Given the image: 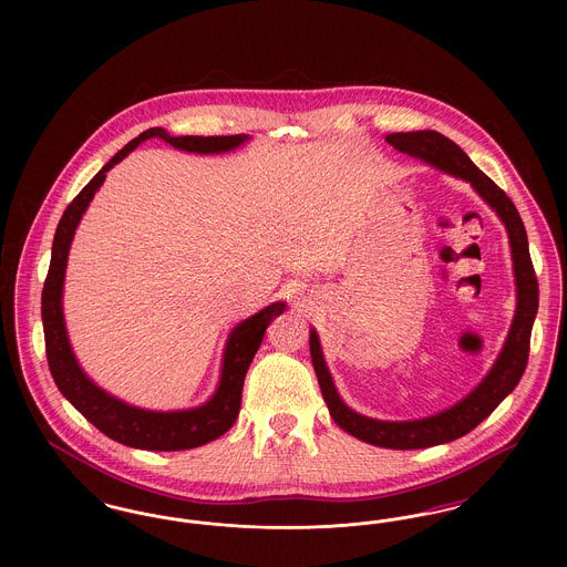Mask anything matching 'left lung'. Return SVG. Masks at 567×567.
<instances>
[{"mask_svg": "<svg viewBox=\"0 0 567 567\" xmlns=\"http://www.w3.org/2000/svg\"><path fill=\"white\" fill-rule=\"evenodd\" d=\"M386 142L398 148L400 153H408L412 157L425 159L435 167L458 176L463 181H470L472 187L483 195L486 204L504 220L511 248H513L514 276H516V315L513 327L506 340V347L499 354L497 363L488 372V377L472 391L463 402L453 405L446 412H440L430 419L410 421V423H384L374 421L368 416H361L347 408L340 400L331 377L327 372L323 361V352L317 333H310V354L312 365L319 378L324 402L329 408L331 419L354 437L382 446V449H427L435 444L453 442L461 435L478 427L486 416L504 402V398L513 391L523 377L529 359V340H532V327L538 312V278L529 257V244L525 225L520 220L518 210L514 208L513 199L499 189L486 174H483L470 157L458 148L453 140L437 132H405V134L386 135Z\"/></svg>", "mask_w": 567, "mask_h": 567, "instance_id": "left-lung-1", "label": "left lung"}]
</instances>
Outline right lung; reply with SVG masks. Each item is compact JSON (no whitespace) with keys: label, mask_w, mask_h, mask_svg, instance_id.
Here are the masks:
<instances>
[{"label":"right lung","mask_w":567,"mask_h":567,"mask_svg":"<svg viewBox=\"0 0 567 567\" xmlns=\"http://www.w3.org/2000/svg\"><path fill=\"white\" fill-rule=\"evenodd\" d=\"M163 137L174 148L189 153H225L240 146L246 135H178L172 137L162 127H151L134 137L110 159L84 189L70 202L61 216L54 231L53 255L51 268L42 289V323H44V342H47V359L54 378V384L63 393V398L74 405L82 416L93 423L100 432L109 435L110 440L121 442L132 449L144 451H187L213 442L218 435L227 432L240 412L243 386L246 370L255 357L257 349L264 342L266 329L274 317L285 310L282 301H276L255 317L238 324L227 342L220 384L215 398L208 404L183 410V412H151L134 405L123 404L116 398L95 386L84 377L74 352L70 349L63 310H61V293H63V276L68 266V252L79 227V220L84 215L89 202L95 190L102 187L106 172L112 165L123 162L135 146L148 137Z\"/></svg>","instance_id":"add662e5"}]
</instances>
